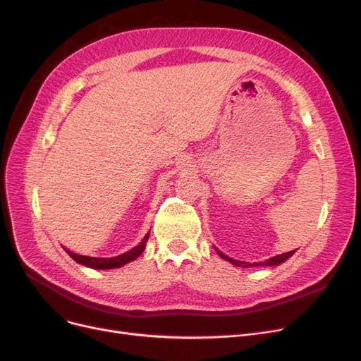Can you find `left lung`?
<instances>
[{"instance_id": "left-lung-1", "label": "left lung", "mask_w": 361, "mask_h": 361, "mask_svg": "<svg viewBox=\"0 0 361 361\" xmlns=\"http://www.w3.org/2000/svg\"><path fill=\"white\" fill-rule=\"evenodd\" d=\"M216 253L224 259V260H228L230 263H233L234 267H241V268H252V267H275V264H279L282 262H286L288 257H291L295 250H291L288 253H283V255H278V256H274L271 259H268L267 262H255V263H249V262H241V260H235V259H231L230 256L224 255L222 252H219L216 247H215Z\"/></svg>"}]
</instances>
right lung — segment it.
<instances>
[{
  "label": "right lung",
  "mask_w": 361,
  "mask_h": 361,
  "mask_svg": "<svg viewBox=\"0 0 361 361\" xmlns=\"http://www.w3.org/2000/svg\"><path fill=\"white\" fill-rule=\"evenodd\" d=\"M147 238H149V233L143 237L142 243L139 245H136V247H133L131 250H128V252H126L120 256H116V257H90V256H82V255H78V253H73V252L67 250L66 247H64V250L68 253V256L73 260H75L80 264H85V267H87V268H92V269H114V268H121V267H124L126 263L137 259L145 250Z\"/></svg>",
  "instance_id": "right-lung-1"
}]
</instances>
